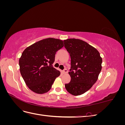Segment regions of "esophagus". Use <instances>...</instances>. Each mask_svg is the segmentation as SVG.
<instances>
[{"label": "esophagus", "mask_w": 125, "mask_h": 125, "mask_svg": "<svg viewBox=\"0 0 125 125\" xmlns=\"http://www.w3.org/2000/svg\"><path fill=\"white\" fill-rule=\"evenodd\" d=\"M62 73H63V74L67 73H68V70L66 68V69H64V70L62 71Z\"/></svg>", "instance_id": "esophagus-1"}]
</instances>
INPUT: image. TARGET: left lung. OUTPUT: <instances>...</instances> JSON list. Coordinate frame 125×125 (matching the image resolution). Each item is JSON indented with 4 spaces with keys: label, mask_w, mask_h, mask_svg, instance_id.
Segmentation results:
<instances>
[{
    "label": "left lung",
    "mask_w": 125,
    "mask_h": 125,
    "mask_svg": "<svg viewBox=\"0 0 125 125\" xmlns=\"http://www.w3.org/2000/svg\"><path fill=\"white\" fill-rule=\"evenodd\" d=\"M63 43L71 57V81L65 84V88L72 95H80L96 82L102 69V59L96 48L83 41L69 39Z\"/></svg>",
    "instance_id": "1"
}]
</instances>
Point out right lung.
Returning <instances> with one entry per match:
<instances>
[{"label":"right lung","mask_w":125,"mask_h":125,"mask_svg":"<svg viewBox=\"0 0 125 125\" xmlns=\"http://www.w3.org/2000/svg\"><path fill=\"white\" fill-rule=\"evenodd\" d=\"M63 46L62 41L48 38L32 44L22 52L19 59L20 73L26 85L34 92H47L60 75V71L52 63L56 52Z\"/></svg>","instance_id":"right-lung-1"}]
</instances>
